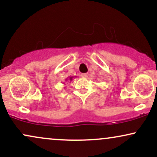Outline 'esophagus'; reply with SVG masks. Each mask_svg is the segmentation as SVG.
Wrapping results in <instances>:
<instances>
[{
  "label": "esophagus",
  "instance_id": "1",
  "mask_svg": "<svg viewBox=\"0 0 157 157\" xmlns=\"http://www.w3.org/2000/svg\"><path fill=\"white\" fill-rule=\"evenodd\" d=\"M81 76H82V77H87L88 76H89V74L88 73H83L81 75Z\"/></svg>",
  "mask_w": 157,
  "mask_h": 157
}]
</instances>
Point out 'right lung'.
Wrapping results in <instances>:
<instances>
[{
    "label": "right lung",
    "mask_w": 157,
    "mask_h": 157,
    "mask_svg": "<svg viewBox=\"0 0 157 157\" xmlns=\"http://www.w3.org/2000/svg\"><path fill=\"white\" fill-rule=\"evenodd\" d=\"M69 80H72V77H70V79H69Z\"/></svg>",
    "instance_id": "obj_1"
}]
</instances>
